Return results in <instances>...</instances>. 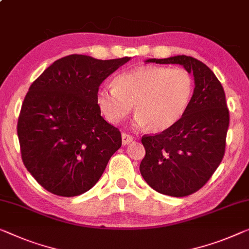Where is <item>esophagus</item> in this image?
I'll use <instances>...</instances> for the list:
<instances>
[{
    "instance_id": "esophagus-1",
    "label": "esophagus",
    "mask_w": 249,
    "mask_h": 249,
    "mask_svg": "<svg viewBox=\"0 0 249 249\" xmlns=\"http://www.w3.org/2000/svg\"><path fill=\"white\" fill-rule=\"evenodd\" d=\"M133 141V136L127 134V133H123L122 134V142H123V145H127L128 143H131Z\"/></svg>"
}]
</instances>
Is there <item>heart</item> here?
<instances>
[{
	"instance_id": "heart-1",
	"label": "heart",
	"mask_w": 249,
	"mask_h": 249,
	"mask_svg": "<svg viewBox=\"0 0 249 249\" xmlns=\"http://www.w3.org/2000/svg\"><path fill=\"white\" fill-rule=\"evenodd\" d=\"M192 92L194 79L185 69L142 66L117 75L113 88H99L96 104L112 124L123 121L133 105L137 126L162 132L183 116Z\"/></svg>"
}]
</instances>
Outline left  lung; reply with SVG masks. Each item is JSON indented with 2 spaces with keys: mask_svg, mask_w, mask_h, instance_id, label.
I'll return each instance as SVG.
<instances>
[{
  "mask_svg": "<svg viewBox=\"0 0 249 249\" xmlns=\"http://www.w3.org/2000/svg\"><path fill=\"white\" fill-rule=\"evenodd\" d=\"M146 62L183 66L194 73L196 87L187 110L176 124L142 136L145 157L140 164L141 174L162 195H192L208 182L225 155L229 110L224 88L209 67L189 55Z\"/></svg>",
  "mask_w": 249,
  "mask_h": 249,
  "instance_id": "obj_1",
  "label": "left lung"
}]
</instances>
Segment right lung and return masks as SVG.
<instances>
[{
  "instance_id": "right-lung-1",
  "label": "right lung",
  "mask_w": 249,
  "mask_h": 249,
  "mask_svg": "<svg viewBox=\"0 0 249 249\" xmlns=\"http://www.w3.org/2000/svg\"><path fill=\"white\" fill-rule=\"evenodd\" d=\"M129 59L66 55L31 84L17 131L23 164L47 191L60 196L88 191L122 146L120 129L101 116L96 94Z\"/></svg>"
}]
</instances>
